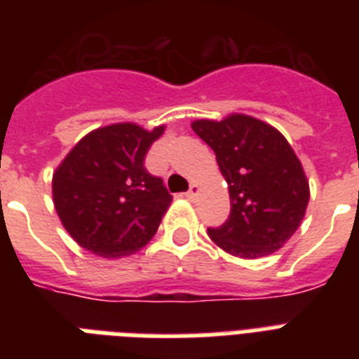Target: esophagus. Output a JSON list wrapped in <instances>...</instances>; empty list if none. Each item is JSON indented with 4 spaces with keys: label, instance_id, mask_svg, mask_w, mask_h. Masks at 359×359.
Returning a JSON list of instances; mask_svg holds the SVG:
<instances>
[{
    "label": "esophagus",
    "instance_id": "obj_1",
    "mask_svg": "<svg viewBox=\"0 0 359 359\" xmlns=\"http://www.w3.org/2000/svg\"><path fill=\"white\" fill-rule=\"evenodd\" d=\"M199 190H201L199 186H197V184H191V186H190V190L186 191V197H188V199H196L197 194H199Z\"/></svg>",
    "mask_w": 359,
    "mask_h": 359
}]
</instances>
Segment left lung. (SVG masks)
I'll list each match as a JSON object with an SVG mask.
<instances>
[{"label": "left lung", "instance_id": "left-lung-1", "mask_svg": "<svg viewBox=\"0 0 359 359\" xmlns=\"http://www.w3.org/2000/svg\"><path fill=\"white\" fill-rule=\"evenodd\" d=\"M191 128L214 151L229 188V218L208 229L210 240L240 259L279 250L300 227L309 203V182L289 141L264 121L242 114L197 119Z\"/></svg>", "mask_w": 359, "mask_h": 359}]
</instances>
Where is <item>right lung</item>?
Returning <instances> with one entry per match:
<instances>
[{
  "mask_svg": "<svg viewBox=\"0 0 359 359\" xmlns=\"http://www.w3.org/2000/svg\"><path fill=\"white\" fill-rule=\"evenodd\" d=\"M163 130V124L145 130L134 123L93 130L53 171V207L81 248L119 259L154 236L171 196L143 162Z\"/></svg>",
  "mask_w": 359,
  "mask_h": 359,
  "instance_id": "add662e5",
  "label": "right lung"
}]
</instances>
